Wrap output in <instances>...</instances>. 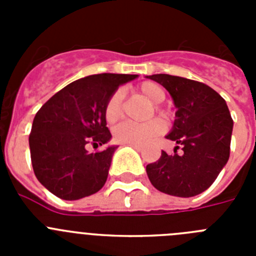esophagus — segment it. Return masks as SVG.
Wrapping results in <instances>:
<instances>
[{
  "label": "esophagus",
  "instance_id": "1",
  "mask_svg": "<svg viewBox=\"0 0 256 256\" xmlns=\"http://www.w3.org/2000/svg\"><path fill=\"white\" fill-rule=\"evenodd\" d=\"M132 148H136V150H137V151H141V146H140V144H132Z\"/></svg>",
  "mask_w": 256,
  "mask_h": 256
}]
</instances>
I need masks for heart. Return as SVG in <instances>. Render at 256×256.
Returning a JSON list of instances; mask_svg holds the SVG:
<instances>
[{
  "label": "heart",
  "mask_w": 256,
  "mask_h": 256,
  "mask_svg": "<svg viewBox=\"0 0 256 256\" xmlns=\"http://www.w3.org/2000/svg\"><path fill=\"white\" fill-rule=\"evenodd\" d=\"M140 94L155 105L154 110L162 116H166V112L159 108V104L165 100V91L162 86L155 82H144L138 86ZM123 92H114L108 98L105 108V116L108 123H115L123 115ZM165 130L164 122L160 119H151L146 123H133V122H124L114 128V138L118 142L126 144H144L148 141L162 134Z\"/></svg>",
  "instance_id": "1"
}]
</instances>
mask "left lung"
Instances as JSON below:
<instances>
[{"label":"left lung","mask_w":256,"mask_h":256,"mask_svg":"<svg viewBox=\"0 0 256 256\" xmlns=\"http://www.w3.org/2000/svg\"><path fill=\"white\" fill-rule=\"evenodd\" d=\"M155 80L169 92L176 112L172 130L165 136L182 148V154L162 151L156 162L146 166L156 190L178 198H192L209 188L230 159L234 120L224 98L201 82L154 74ZM175 152V151H174Z\"/></svg>","instance_id":"1"}]
</instances>
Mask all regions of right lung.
I'll return each instance as SVG.
<instances>
[{"label": "right lung", "instance_id": "1", "mask_svg": "<svg viewBox=\"0 0 256 256\" xmlns=\"http://www.w3.org/2000/svg\"><path fill=\"white\" fill-rule=\"evenodd\" d=\"M136 74H94L74 80L38 110L29 134L36 177L62 200H79L100 191L118 146L88 152L112 140L105 108L118 87Z\"/></svg>", "mask_w": 256, "mask_h": 256}]
</instances>
